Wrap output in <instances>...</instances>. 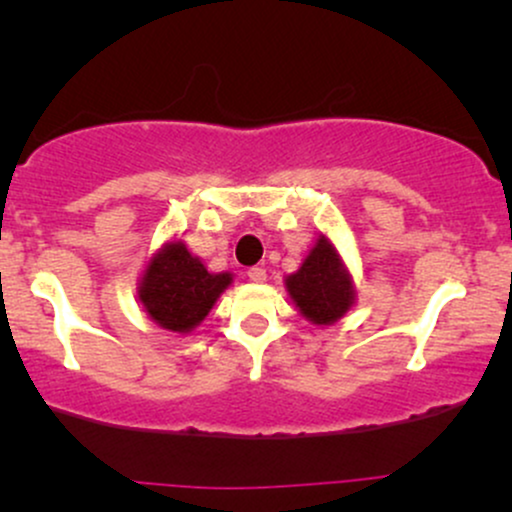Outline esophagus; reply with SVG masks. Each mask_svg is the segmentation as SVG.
Instances as JSON below:
<instances>
[{
  "label": "esophagus",
  "instance_id": "34e87169",
  "mask_svg": "<svg viewBox=\"0 0 512 512\" xmlns=\"http://www.w3.org/2000/svg\"><path fill=\"white\" fill-rule=\"evenodd\" d=\"M248 279L255 281V283H262L264 279H267V269H264V267H250L248 269Z\"/></svg>",
  "mask_w": 512,
  "mask_h": 512
}]
</instances>
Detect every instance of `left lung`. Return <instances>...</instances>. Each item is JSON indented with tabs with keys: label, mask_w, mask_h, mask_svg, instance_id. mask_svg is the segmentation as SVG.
Here are the masks:
<instances>
[{
	"label": "left lung",
	"mask_w": 512,
	"mask_h": 512,
	"mask_svg": "<svg viewBox=\"0 0 512 512\" xmlns=\"http://www.w3.org/2000/svg\"><path fill=\"white\" fill-rule=\"evenodd\" d=\"M286 288L300 312L315 324L336 322L353 305V283L334 245L324 236H319L303 267L288 276Z\"/></svg>",
	"instance_id": "left-lung-1"
}]
</instances>
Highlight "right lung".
I'll list each match as a JSON object with an SVG mask.
<instances>
[{"label":"right lung","mask_w":512,"mask_h":512,"mask_svg":"<svg viewBox=\"0 0 512 512\" xmlns=\"http://www.w3.org/2000/svg\"><path fill=\"white\" fill-rule=\"evenodd\" d=\"M231 283V274H209L183 243H169L140 281V303L159 326L186 334L207 317Z\"/></svg>","instance_id":"1"}]
</instances>
